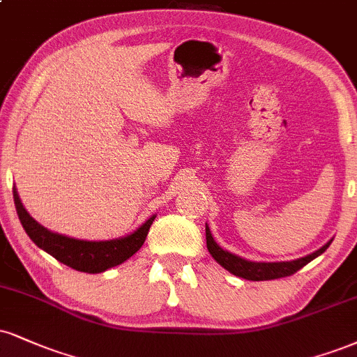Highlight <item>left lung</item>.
<instances>
[{
  "label": "left lung",
  "mask_w": 357,
  "mask_h": 357,
  "mask_svg": "<svg viewBox=\"0 0 357 357\" xmlns=\"http://www.w3.org/2000/svg\"><path fill=\"white\" fill-rule=\"evenodd\" d=\"M329 244L331 241L326 243L323 248L317 249L312 255L304 256L301 259L287 261V263H252V261H246L243 259V257L231 255V252H227L222 248L218 246V244L214 243L211 231L206 226V246H208V251L211 252V256L222 266V268L227 269L229 273H233L234 276L249 279V281H269V279L293 276L294 273H298L299 269L304 268L307 263H311L314 257L323 255L326 249L329 248Z\"/></svg>",
  "instance_id": "left-lung-1"
}]
</instances>
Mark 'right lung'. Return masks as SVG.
Listing matches in <instances>:
<instances>
[{
  "instance_id": "add662e5",
  "label": "right lung",
  "mask_w": 357,
  "mask_h": 357,
  "mask_svg": "<svg viewBox=\"0 0 357 357\" xmlns=\"http://www.w3.org/2000/svg\"><path fill=\"white\" fill-rule=\"evenodd\" d=\"M13 197H15L16 211L23 225L26 234L31 238V241L46 251L59 263L70 266L81 273H102L106 269L114 268V266L124 263L126 259L139 251L143 246L146 236H148L149 227H151L154 218L151 216L143 226L137 227L135 233L121 239H113V241H79V239L66 238V236L51 233V231L38 225L31 216L26 213V209L21 204L18 191L13 188Z\"/></svg>"
}]
</instances>
